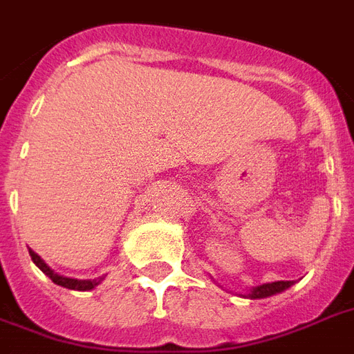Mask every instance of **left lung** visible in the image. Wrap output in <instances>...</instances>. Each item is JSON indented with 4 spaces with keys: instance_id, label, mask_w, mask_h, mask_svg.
<instances>
[{
    "instance_id": "obj_1",
    "label": "left lung",
    "mask_w": 354,
    "mask_h": 354,
    "mask_svg": "<svg viewBox=\"0 0 354 354\" xmlns=\"http://www.w3.org/2000/svg\"><path fill=\"white\" fill-rule=\"evenodd\" d=\"M295 281H272V283H263L257 285V287H251L248 292H243V295H238V297L243 298H251V300H257V298H268L274 297V295H279V292H283L289 287H292Z\"/></svg>"
}]
</instances>
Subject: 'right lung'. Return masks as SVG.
Instances as JSON below:
<instances>
[{"instance_id": "right-lung-1", "label": "right lung", "mask_w": 354, "mask_h": 354, "mask_svg": "<svg viewBox=\"0 0 354 354\" xmlns=\"http://www.w3.org/2000/svg\"><path fill=\"white\" fill-rule=\"evenodd\" d=\"M30 255H31V261L35 263V266H37L39 270L44 272V274L50 277L54 283L59 285V287H65V289H71V290H91V289H95L97 285L101 283V281H103V279H104V276L95 277V279H77V277L59 276L57 272L52 270L50 266L44 263L43 259L39 257L35 251L30 250Z\"/></svg>"}]
</instances>
